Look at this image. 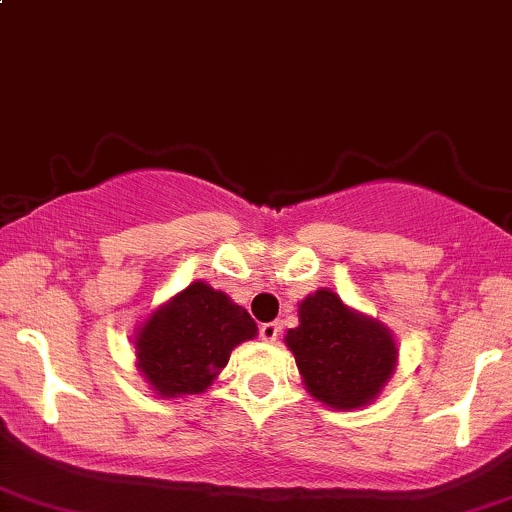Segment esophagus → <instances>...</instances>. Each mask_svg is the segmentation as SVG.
Listing matches in <instances>:
<instances>
[{
  "mask_svg": "<svg viewBox=\"0 0 512 512\" xmlns=\"http://www.w3.org/2000/svg\"><path fill=\"white\" fill-rule=\"evenodd\" d=\"M278 335H281V325L278 323H263L261 328H258V337H261L263 342H276Z\"/></svg>",
  "mask_w": 512,
  "mask_h": 512,
  "instance_id": "1",
  "label": "esophagus"
}]
</instances>
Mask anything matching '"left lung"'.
<instances>
[{"label": "left lung", "mask_w": 512, "mask_h": 512, "mask_svg": "<svg viewBox=\"0 0 512 512\" xmlns=\"http://www.w3.org/2000/svg\"><path fill=\"white\" fill-rule=\"evenodd\" d=\"M286 345L310 397L333 409L367 407L397 367V342L379 320L347 308L337 293L315 291L298 305Z\"/></svg>", "instance_id": "8db88e82"}]
</instances>
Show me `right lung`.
<instances>
[{
	"label": "right lung",
	"instance_id": "right-lung-1",
	"mask_svg": "<svg viewBox=\"0 0 512 512\" xmlns=\"http://www.w3.org/2000/svg\"><path fill=\"white\" fill-rule=\"evenodd\" d=\"M256 333L241 305L209 283L194 281L138 328V370L160 397L202 394L226 367L231 350Z\"/></svg>",
	"mask_w": 512,
	"mask_h": 512
}]
</instances>
